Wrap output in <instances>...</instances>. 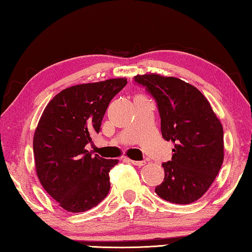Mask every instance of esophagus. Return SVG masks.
Wrapping results in <instances>:
<instances>
[{"label":"esophagus","instance_id":"1","mask_svg":"<svg viewBox=\"0 0 252 252\" xmlns=\"http://www.w3.org/2000/svg\"><path fill=\"white\" fill-rule=\"evenodd\" d=\"M127 161H129L130 163H132V165L134 166H138V167H141L146 163V161H138V160H131V159H126Z\"/></svg>","mask_w":252,"mask_h":252}]
</instances>
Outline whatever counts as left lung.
Returning <instances> with one entry per match:
<instances>
[{
    "label": "left lung",
    "mask_w": 252,
    "mask_h": 252,
    "mask_svg": "<svg viewBox=\"0 0 252 252\" xmlns=\"http://www.w3.org/2000/svg\"><path fill=\"white\" fill-rule=\"evenodd\" d=\"M155 98L162 138L174 142L171 160L163 162V182L156 194L175 204L197 201L210 189L224 157L223 127L210 103L196 87L176 77L134 76Z\"/></svg>",
    "instance_id": "1"
}]
</instances>
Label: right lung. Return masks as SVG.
I'll list each match as a JSON object with an SVG mask.
<instances>
[{
	"label": "right lung",
	"instance_id": "right-lung-1",
	"mask_svg": "<svg viewBox=\"0 0 252 252\" xmlns=\"http://www.w3.org/2000/svg\"><path fill=\"white\" fill-rule=\"evenodd\" d=\"M126 83L113 78L68 87L48 103L39 120L33 137L38 178L68 212H85L109 194V173L118 160L92 156L85 146L101 131L111 99Z\"/></svg>",
	"mask_w": 252,
	"mask_h": 252
}]
</instances>
